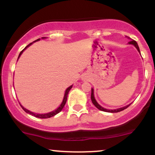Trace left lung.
<instances>
[{
    "mask_svg": "<svg viewBox=\"0 0 155 155\" xmlns=\"http://www.w3.org/2000/svg\"><path fill=\"white\" fill-rule=\"evenodd\" d=\"M129 44H133V45H134L135 47H136V49H138V51H139V52H140L139 47H138V44H137V42L136 41H134V40H131L129 42ZM91 100H92V104H93L94 105H95V107L98 108L99 110H101V111H106V112H111V113H117V112H120V111H123V110L125 109V108H127L128 107V106H130V105H128V106H124V107H122V108H117V109H114V110H108V109H106V108H103L102 106H101L100 105H99L98 104H97V101H95V97H94V92H93V89H92V92H91Z\"/></svg>",
    "mask_w": 155,
    "mask_h": 155,
    "instance_id": "obj_1",
    "label": "left lung"
}]
</instances>
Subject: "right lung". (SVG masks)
I'll return each mask as SVG.
<instances>
[{
    "label": "right lung",
    "mask_w": 155,
    "mask_h": 155,
    "mask_svg": "<svg viewBox=\"0 0 155 155\" xmlns=\"http://www.w3.org/2000/svg\"><path fill=\"white\" fill-rule=\"evenodd\" d=\"M45 38V37H43V38ZM39 40H40V39L38 38V39H37V40H35V41H39ZM32 44H33V43H31L30 44H28V45L27 46V47H26L25 48V49H23V50L21 51V52L19 53V54L18 58H19V57H20V55L22 54V53L23 52V51H24L25 49L27 47H29L30 45H31ZM17 60H18V59H17ZM71 88H72V85H71V86L69 87L68 88H67V90H65V95H64L63 101V102H62L61 105H60V106H59V107H58V108H57L56 110H54V111L49 112V113H48V114H34V113H33V112H31L30 111H28V110H27L26 108H25L24 107H23V106H22V105H20V106H21V107L22 108V109L24 110V111H25L26 113L30 114L33 115V116H34V117H38V118H41V119L50 118V117H54V115H56L57 114H58V113H59V112H60V111H62V109H63V108L64 106H65V103H66V101H67V97H68V94L69 91H70V90H71Z\"/></svg>",
    "instance_id": "obj_1"
}]
</instances>
